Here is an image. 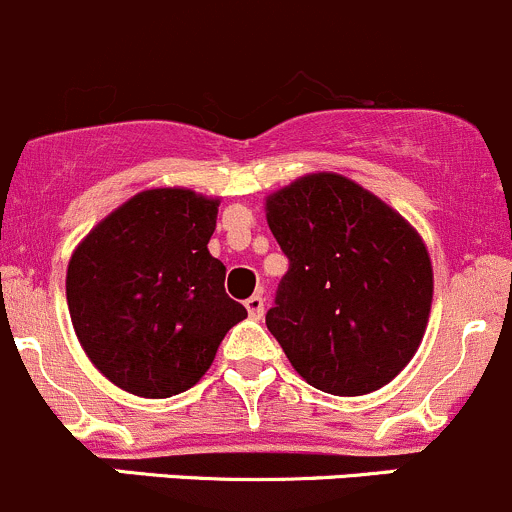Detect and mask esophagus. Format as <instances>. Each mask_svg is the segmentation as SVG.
I'll use <instances>...</instances> for the list:
<instances>
[{"instance_id":"obj_1","label":"esophagus","mask_w":512,"mask_h":512,"mask_svg":"<svg viewBox=\"0 0 512 512\" xmlns=\"http://www.w3.org/2000/svg\"><path fill=\"white\" fill-rule=\"evenodd\" d=\"M246 311H249V316L254 318V321H261V318H263V298L261 296L246 298Z\"/></svg>"}]
</instances>
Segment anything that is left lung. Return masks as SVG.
I'll return each instance as SVG.
<instances>
[{
	"mask_svg": "<svg viewBox=\"0 0 512 512\" xmlns=\"http://www.w3.org/2000/svg\"><path fill=\"white\" fill-rule=\"evenodd\" d=\"M288 256L266 326L298 376L331 396H366L416 356L433 303V266L393 206L333 171L266 196Z\"/></svg>",
	"mask_w": 512,
	"mask_h": 512,
	"instance_id": "8db88e82",
	"label": "left lung"
}]
</instances>
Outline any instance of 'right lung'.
I'll list each match as a JSON object with an SVG mask.
<instances>
[{"instance_id": "obj_1", "label": "right lung", "mask_w": 512, "mask_h": 512, "mask_svg": "<svg viewBox=\"0 0 512 512\" xmlns=\"http://www.w3.org/2000/svg\"><path fill=\"white\" fill-rule=\"evenodd\" d=\"M221 199L159 186L116 206L67 266L74 333L96 371L121 391L171 398L214 363L246 308L226 296V266L209 254Z\"/></svg>"}]
</instances>
